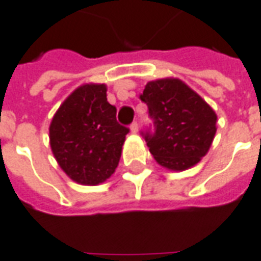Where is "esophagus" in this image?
<instances>
[{
    "instance_id": "1",
    "label": "esophagus",
    "mask_w": 261,
    "mask_h": 261,
    "mask_svg": "<svg viewBox=\"0 0 261 261\" xmlns=\"http://www.w3.org/2000/svg\"><path fill=\"white\" fill-rule=\"evenodd\" d=\"M130 130H131V133H137V131H138V123H137V121H134V123H131Z\"/></svg>"
}]
</instances>
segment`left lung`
I'll return each instance as SVG.
<instances>
[{
    "instance_id": "obj_1",
    "label": "left lung",
    "mask_w": 261,
    "mask_h": 261,
    "mask_svg": "<svg viewBox=\"0 0 261 261\" xmlns=\"http://www.w3.org/2000/svg\"><path fill=\"white\" fill-rule=\"evenodd\" d=\"M140 99L152 120L141 134L156 162L174 171L198 164L216 133L211 106L179 79L148 82Z\"/></svg>"
}]
</instances>
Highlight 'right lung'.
I'll list each match as a JSON object with an SVG mask.
<instances>
[{"label":"right lung","mask_w":261,"mask_h":261,"mask_svg":"<svg viewBox=\"0 0 261 261\" xmlns=\"http://www.w3.org/2000/svg\"><path fill=\"white\" fill-rule=\"evenodd\" d=\"M105 85L76 89L54 116L50 148L73 181L97 185L110 178L130 128L118 124L116 107L107 101Z\"/></svg>","instance_id":"obj_1"}]
</instances>
